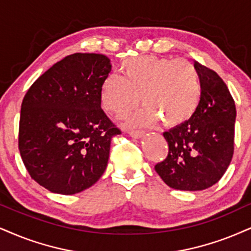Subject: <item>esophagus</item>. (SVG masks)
<instances>
[{"label":"esophagus","mask_w":251,"mask_h":251,"mask_svg":"<svg viewBox=\"0 0 251 251\" xmlns=\"http://www.w3.org/2000/svg\"><path fill=\"white\" fill-rule=\"evenodd\" d=\"M128 134L134 138H140L144 135V131L143 130H134V129H130V130H128Z\"/></svg>","instance_id":"1"}]
</instances>
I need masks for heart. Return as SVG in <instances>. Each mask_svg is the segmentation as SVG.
<instances>
[{"mask_svg": "<svg viewBox=\"0 0 251 251\" xmlns=\"http://www.w3.org/2000/svg\"><path fill=\"white\" fill-rule=\"evenodd\" d=\"M123 78L109 74L101 89L104 109L125 117L142 102L143 109L131 119L135 125L186 123L196 114L202 95L200 74L187 59L143 55L122 65Z\"/></svg>", "mask_w": 251, "mask_h": 251, "instance_id": "heart-1", "label": "heart"}]
</instances>
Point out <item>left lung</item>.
<instances>
[{
    "instance_id": "8db88e82",
    "label": "left lung",
    "mask_w": 251,
    "mask_h": 251,
    "mask_svg": "<svg viewBox=\"0 0 251 251\" xmlns=\"http://www.w3.org/2000/svg\"><path fill=\"white\" fill-rule=\"evenodd\" d=\"M202 95L192 119L164 132L169 153L154 170L175 190L201 191L216 184L231 162L236 108L224 80L215 71L194 63Z\"/></svg>"
}]
</instances>
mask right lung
Masks as SVG:
<instances>
[{
    "instance_id": "right-lung-1",
    "label": "right lung",
    "mask_w": 251,
    "mask_h": 251,
    "mask_svg": "<svg viewBox=\"0 0 251 251\" xmlns=\"http://www.w3.org/2000/svg\"><path fill=\"white\" fill-rule=\"evenodd\" d=\"M109 58L73 53L55 63L22 102L18 149L31 178L46 190L75 194L107 168L111 137L121 130L101 108Z\"/></svg>"
}]
</instances>
